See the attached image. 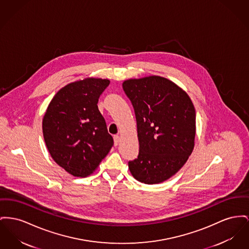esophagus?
<instances>
[{"label": "esophagus", "mask_w": 249, "mask_h": 249, "mask_svg": "<svg viewBox=\"0 0 249 249\" xmlns=\"http://www.w3.org/2000/svg\"><path fill=\"white\" fill-rule=\"evenodd\" d=\"M114 141H115V146H117L119 144V141H120V137L118 135H115L114 136Z\"/></svg>", "instance_id": "1"}]
</instances>
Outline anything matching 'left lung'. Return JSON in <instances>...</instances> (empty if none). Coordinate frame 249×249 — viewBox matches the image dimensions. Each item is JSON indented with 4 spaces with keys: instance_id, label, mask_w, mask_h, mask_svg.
I'll return each mask as SVG.
<instances>
[{
    "instance_id": "1",
    "label": "left lung",
    "mask_w": 249,
    "mask_h": 249,
    "mask_svg": "<svg viewBox=\"0 0 249 249\" xmlns=\"http://www.w3.org/2000/svg\"><path fill=\"white\" fill-rule=\"evenodd\" d=\"M122 87L134 109L139 141L130 172L146 184L162 182L184 165L194 149V104L183 89L161 76L129 79Z\"/></svg>"
}]
</instances>
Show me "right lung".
I'll use <instances>...</instances> for the list:
<instances>
[{
	"label": "right lung",
	"instance_id": "obj_1",
	"mask_svg": "<svg viewBox=\"0 0 249 249\" xmlns=\"http://www.w3.org/2000/svg\"><path fill=\"white\" fill-rule=\"evenodd\" d=\"M110 84L86 78L61 88L45 112L47 148L59 166L74 177L92 174L114 145L97 103Z\"/></svg>",
	"mask_w": 249,
	"mask_h": 249
}]
</instances>
